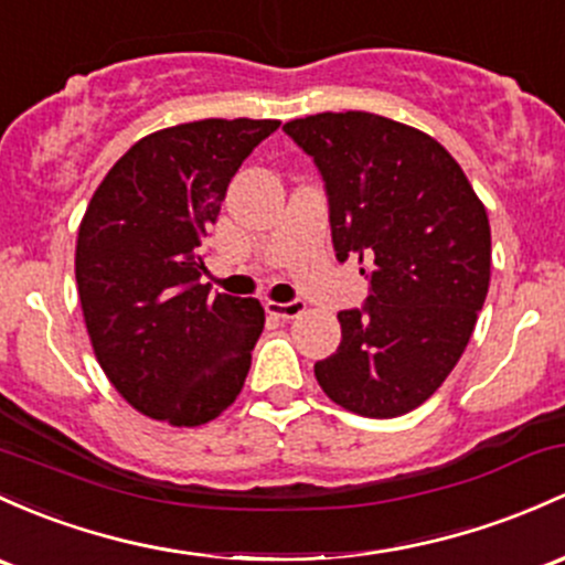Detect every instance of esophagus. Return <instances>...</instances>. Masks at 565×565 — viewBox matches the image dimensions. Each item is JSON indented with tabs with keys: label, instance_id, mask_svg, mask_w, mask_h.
<instances>
[{
	"label": "esophagus",
	"instance_id": "esophagus-1",
	"mask_svg": "<svg viewBox=\"0 0 565 565\" xmlns=\"http://www.w3.org/2000/svg\"><path fill=\"white\" fill-rule=\"evenodd\" d=\"M266 312L275 315V318H282V320H294L299 318V315L307 312V305L305 301H266Z\"/></svg>",
	"mask_w": 565,
	"mask_h": 565
}]
</instances>
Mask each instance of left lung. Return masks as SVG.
<instances>
[{"label":"left lung","instance_id":"8db88e82","mask_svg":"<svg viewBox=\"0 0 565 565\" xmlns=\"http://www.w3.org/2000/svg\"><path fill=\"white\" fill-rule=\"evenodd\" d=\"M282 129L323 174L337 258L358 256L369 280L315 377L355 415H406L439 391L477 326L490 285L484 204L434 137L398 120L318 113Z\"/></svg>","mask_w":565,"mask_h":565}]
</instances>
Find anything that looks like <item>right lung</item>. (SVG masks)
<instances>
[{"instance_id": "1", "label": "right lung", "mask_w": 565, "mask_h": 565, "mask_svg": "<svg viewBox=\"0 0 565 565\" xmlns=\"http://www.w3.org/2000/svg\"><path fill=\"white\" fill-rule=\"evenodd\" d=\"M280 120L207 118L131 145L90 196L75 277L96 361L137 412L178 428L234 404L264 331L258 299L210 294L202 239Z\"/></svg>"}]
</instances>
